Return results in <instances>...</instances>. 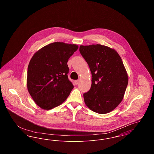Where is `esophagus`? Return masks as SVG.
I'll list each match as a JSON object with an SVG mask.
<instances>
[{
    "label": "esophagus",
    "instance_id": "1",
    "mask_svg": "<svg viewBox=\"0 0 154 154\" xmlns=\"http://www.w3.org/2000/svg\"><path fill=\"white\" fill-rule=\"evenodd\" d=\"M79 81H80L79 80L74 81V84H75V85H77V84L79 83Z\"/></svg>",
    "mask_w": 154,
    "mask_h": 154
}]
</instances>
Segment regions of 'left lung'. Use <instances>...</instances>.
I'll use <instances>...</instances> for the list:
<instances>
[{"instance_id": "1", "label": "left lung", "mask_w": 154, "mask_h": 154, "mask_svg": "<svg viewBox=\"0 0 154 154\" xmlns=\"http://www.w3.org/2000/svg\"><path fill=\"white\" fill-rule=\"evenodd\" d=\"M80 52L92 73L90 90L84 94L90 110L106 114L122 102L128 75L122 59L115 50L101 44L80 45Z\"/></svg>"}]
</instances>
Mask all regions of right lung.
Returning <instances> with one entry per match:
<instances>
[{"mask_svg":"<svg viewBox=\"0 0 154 154\" xmlns=\"http://www.w3.org/2000/svg\"><path fill=\"white\" fill-rule=\"evenodd\" d=\"M79 48L76 44L55 42L36 52L28 67V91L38 106L51 110L66 100L74 88L67 62Z\"/></svg>","mask_w":154,"mask_h":154,"instance_id":"add662e5","label":"right lung"}]
</instances>
